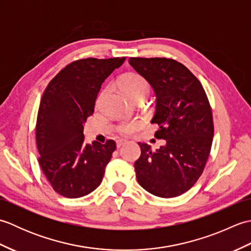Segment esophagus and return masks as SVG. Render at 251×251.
Listing matches in <instances>:
<instances>
[{
    "label": "esophagus",
    "mask_w": 251,
    "mask_h": 251,
    "mask_svg": "<svg viewBox=\"0 0 251 251\" xmlns=\"http://www.w3.org/2000/svg\"><path fill=\"white\" fill-rule=\"evenodd\" d=\"M124 143H126V140H124V139H119V140L116 141V147L120 148V147H122L123 145H124Z\"/></svg>",
    "instance_id": "obj_1"
}]
</instances>
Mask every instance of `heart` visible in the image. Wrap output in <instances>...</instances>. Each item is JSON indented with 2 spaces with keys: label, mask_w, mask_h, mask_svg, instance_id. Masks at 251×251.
<instances>
[{
  "label": "heart",
  "mask_w": 251,
  "mask_h": 251,
  "mask_svg": "<svg viewBox=\"0 0 251 251\" xmlns=\"http://www.w3.org/2000/svg\"><path fill=\"white\" fill-rule=\"evenodd\" d=\"M121 86L129 99L136 97H146L149 93V84L139 74H127L121 79ZM100 98L98 99L99 102ZM140 123L138 121L123 122L117 126V131L122 135H129L139 128Z\"/></svg>",
  "instance_id": "1"
}]
</instances>
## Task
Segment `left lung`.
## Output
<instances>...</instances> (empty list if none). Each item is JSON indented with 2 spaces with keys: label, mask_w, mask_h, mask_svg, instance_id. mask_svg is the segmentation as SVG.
<instances>
[{
  "label": "left lung",
  "mask_w": 251,
  "mask_h": 251,
  "mask_svg": "<svg viewBox=\"0 0 251 251\" xmlns=\"http://www.w3.org/2000/svg\"><path fill=\"white\" fill-rule=\"evenodd\" d=\"M128 61L154 90L156 105L151 123L159 127L154 136L166 140L155 151L138 142L137 180L155 196H179L199 180L209 156L214 137L209 101L201 82L182 63L167 58L131 57Z\"/></svg>",
  "instance_id": "1"
}]
</instances>
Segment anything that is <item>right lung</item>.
Listing matches in <instances>:
<instances>
[{
	"mask_svg": "<svg viewBox=\"0 0 251 251\" xmlns=\"http://www.w3.org/2000/svg\"><path fill=\"white\" fill-rule=\"evenodd\" d=\"M124 61L125 57L76 60L47 85L37 113L36 146L40 166L58 194L82 197L102 181L116 145L85 143L84 124L104 79Z\"/></svg>",
	"mask_w": 251,
	"mask_h": 251,
	"instance_id": "obj_1",
	"label": "right lung"
}]
</instances>
